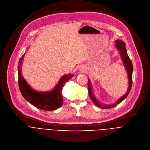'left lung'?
I'll return each mask as SVG.
<instances>
[{"label": "left lung", "mask_w": 150, "mask_h": 150, "mask_svg": "<svg viewBox=\"0 0 150 150\" xmlns=\"http://www.w3.org/2000/svg\"><path fill=\"white\" fill-rule=\"evenodd\" d=\"M116 46L117 47V49L119 50L120 53V55L122 56V60L124 62L125 65L126 67V69L127 70V74H128V77H129V88H128V90L127 91V93L122 97H121L116 103L114 104H111V105H101V104H99L98 101H97V100L95 98V97H94L93 93H92V89H91V84H90V80L88 82V93H89V96L91 98V99L92 100L93 102L96 104V105H97V107H99V108H101V109H110L112 108H114L115 106L117 105V104H119L120 103H121L127 96V95L129 94L131 87H132V72H133V67H132V63L131 62V60L130 59L129 56L127 55V51L126 49L125 48L126 46H125V42L122 41L121 40H117L116 41Z\"/></svg>", "instance_id": "obj_1"}]
</instances>
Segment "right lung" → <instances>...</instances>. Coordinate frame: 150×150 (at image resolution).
Returning <instances> with one entry per match:
<instances>
[{
	"label": "right lung",
	"instance_id": "1",
	"mask_svg": "<svg viewBox=\"0 0 150 150\" xmlns=\"http://www.w3.org/2000/svg\"><path fill=\"white\" fill-rule=\"evenodd\" d=\"M24 53L19 60L18 66V85L20 92L23 97L35 108L46 111L54 110L62 106L63 97L62 91L65 82L71 79L74 75L69 74L63 76L60 80L56 87L50 92H37L32 90L25 80L24 79L21 70V64L22 63Z\"/></svg>",
	"mask_w": 150,
	"mask_h": 150
}]
</instances>
